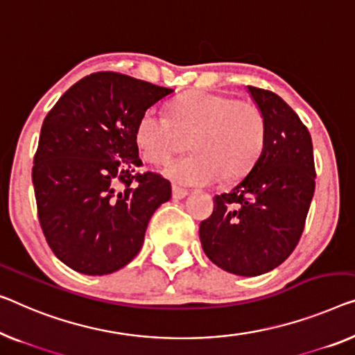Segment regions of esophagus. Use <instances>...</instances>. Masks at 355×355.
<instances>
[{
    "label": "esophagus",
    "mask_w": 355,
    "mask_h": 355,
    "mask_svg": "<svg viewBox=\"0 0 355 355\" xmlns=\"http://www.w3.org/2000/svg\"><path fill=\"white\" fill-rule=\"evenodd\" d=\"M187 196H188L187 189H183V188L177 187V184H173V187H172V198L173 199H183V198H187Z\"/></svg>",
    "instance_id": "esophagus-1"
}]
</instances>
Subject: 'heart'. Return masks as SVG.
Segmentation results:
<instances>
[{
	"label": "heart",
	"mask_w": 355,
	"mask_h": 355,
	"mask_svg": "<svg viewBox=\"0 0 355 355\" xmlns=\"http://www.w3.org/2000/svg\"><path fill=\"white\" fill-rule=\"evenodd\" d=\"M191 155L172 161L166 175L182 184H209L221 175L234 178L260 157L266 121L260 107L218 92L193 91L178 97L168 116L150 108L135 127L141 156L151 164L167 162L188 146Z\"/></svg>",
	"instance_id": "heart-1"
}]
</instances>
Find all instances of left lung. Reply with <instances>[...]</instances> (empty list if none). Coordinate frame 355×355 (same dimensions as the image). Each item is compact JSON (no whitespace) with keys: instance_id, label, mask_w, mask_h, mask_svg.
I'll return each mask as SVG.
<instances>
[{"instance_id":"left-lung-1","label":"left lung","mask_w":355,"mask_h":355,"mask_svg":"<svg viewBox=\"0 0 355 355\" xmlns=\"http://www.w3.org/2000/svg\"><path fill=\"white\" fill-rule=\"evenodd\" d=\"M266 121L257 162L228 193L215 196L200 221V244L211 263L236 276L272 271L295 250L315 189L313 140L298 114L271 91L248 86Z\"/></svg>"}]
</instances>
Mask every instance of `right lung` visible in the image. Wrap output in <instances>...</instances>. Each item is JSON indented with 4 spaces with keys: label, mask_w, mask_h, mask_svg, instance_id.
<instances>
[{
    "label": "right lung",
    "mask_w": 355,
    "mask_h": 355,
    "mask_svg": "<svg viewBox=\"0 0 355 355\" xmlns=\"http://www.w3.org/2000/svg\"><path fill=\"white\" fill-rule=\"evenodd\" d=\"M173 91L114 71L79 79L47 113L31 172L51 250L87 276L124 268L140 252L168 180L144 172L135 127Z\"/></svg>",
    "instance_id": "1"
}]
</instances>
